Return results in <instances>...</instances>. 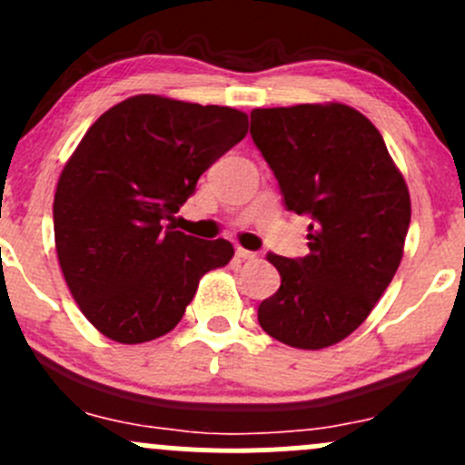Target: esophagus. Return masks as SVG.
Returning a JSON list of instances; mask_svg holds the SVG:
<instances>
[{
    "instance_id": "esophagus-1",
    "label": "esophagus",
    "mask_w": 465,
    "mask_h": 465,
    "mask_svg": "<svg viewBox=\"0 0 465 465\" xmlns=\"http://www.w3.org/2000/svg\"><path fill=\"white\" fill-rule=\"evenodd\" d=\"M236 256L241 258V261H258L256 252H249V249H242V247L236 249Z\"/></svg>"
}]
</instances>
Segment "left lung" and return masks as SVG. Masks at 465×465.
<instances>
[{
    "label": "left lung",
    "mask_w": 465,
    "mask_h": 465,
    "mask_svg": "<svg viewBox=\"0 0 465 465\" xmlns=\"http://www.w3.org/2000/svg\"><path fill=\"white\" fill-rule=\"evenodd\" d=\"M249 134L285 207L312 218L307 256L267 253L281 287L258 305V322L292 348H330L368 319L399 270L408 184L379 129L348 104L253 109Z\"/></svg>",
    "instance_id": "8db88e82"
}]
</instances>
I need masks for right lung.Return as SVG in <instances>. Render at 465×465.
<instances>
[{
  "instance_id": "right-lung-1",
  "label": "right lung",
  "mask_w": 465,
  "mask_h": 465,
  "mask_svg": "<svg viewBox=\"0 0 465 465\" xmlns=\"http://www.w3.org/2000/svg\"><path fill=\"white\" fill-rule=\"evenodd\" d=\"M247 124L242 111L163 95L129 97L93 122L62 169L53 224L68 290L97 331L126 345L164 336L200 278L232 261L229 241L164 220Z\"/></svg>"
}]
</instances>
